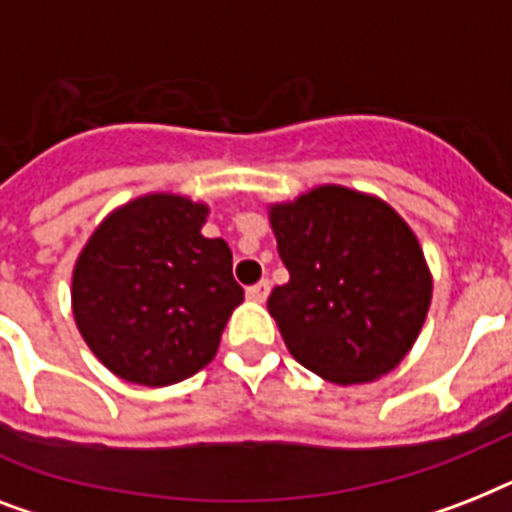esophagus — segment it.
I'll use <instances>...</instances> for the list:
<instances>
[{
    "mask_svg": "<svg viewBox=\"0 0 512 512\" xmlns=\"http://www.w3.org/2000/svg\"><path fill=\"white\" fill-rule=\"evenodd\" d=\"M268 292H271V281H260V284L247 289V297L252 303H265V300H268Z\"/></svg>",
    "mask_w": 512,
    "mask_h": 512,
    "instance_id": "esophagus-1",
    "label": "esophagus"
}]
</instances>
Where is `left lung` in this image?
<instances>
[{"instance_id": "left-lung-1", "label": "left lung", "mask_w": 512, "mask_h": 512, "mask_svg": "<svg viewBox=\"0 0 512 512\" xmlns=\"http://www.w3.org/2000/svg\"><path fill=\"white\" fill-rule=\"evenodd\" d=\"M289 281L268 297L289 353L335 385L393 372L420 337L433 276L404 217L374 193L316 185L268 204Z\"/></svg>"}]
</instances>
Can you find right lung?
<instances>
[{
  "label": "right lung",
  "mask_w": 512,
  "mask_h": 512,
  "mask_svg": "<svg viewBox=\"0 0 512 512\" xmlns=\"http://www.w3.org/2000/svg\"><path fill=\"white\" fill-rule=\"evenodd\" d=\"M207 215L183 193H143L111 209L76 257V329L116 377L164 388L215 358L244 289L228 244L201 233Z\"/></svg>",
  "instance_id": "1"
}]
</instances>
